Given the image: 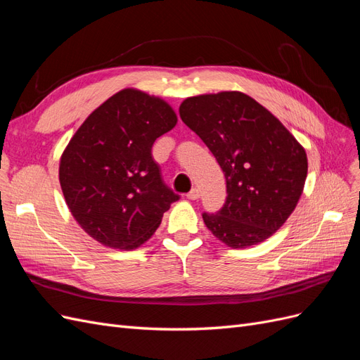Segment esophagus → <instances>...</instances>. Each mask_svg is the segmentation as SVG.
<instances>
[{"mask_svg":"<svg viewBox=\"0 0 360 360\" xmlns=\"http://www.w3.org/2000/svg\"><path fill=\"white\" fill-rule=\"evenodd\" d=\"M186 197H188L189 200H198V198H200V191H198L197 188H192V189L188 192Z\"/></svg>","mask_w":360,"mask_h":360,"instance_id":"1","label":"esophagus"}]
</instances>
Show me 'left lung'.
I'll return each instance as SVG.
<instances>
[{
  "label": "left lung",
  "instance_id": "8db88e82",
  "mask_svg": "<svg viewBox=\"0 0 360 360\" xmlns=\"http://www.w3.org/2000/svg\"><path fill=\"white\" fill-rule=\"evenodd\" d=\"M179 112L226 180V201L219 212L202 213L205 226L234 249L264 242L296 209L308 172L303 147L240 91L189 97Z\"/></svg>",
  "mask_w": 360,
  "mask_h": 360
}]
</instances>
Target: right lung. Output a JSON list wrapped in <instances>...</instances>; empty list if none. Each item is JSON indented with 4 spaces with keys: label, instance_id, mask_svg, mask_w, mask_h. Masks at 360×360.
Returning <instances> with one entry per match:
<instances>
[{
    "label": "right lung",
    "instance_id": "add662e5",
    "mask_svg": "<svg viewBox=\"0 0 360 360\" xmlns=\"http://www.w3.org/2000/svg\"><path fill=\"white\" fill-rule=\"evenodd\" d=\"M176 123L167 102L127 89L93 111L70 139L60 184L76 222L97 242L138 248L180 198L151 156L155 141Z\"/></svg>",
    "mask_w": 360,
    "mask_h": 360
}]
</instances>
